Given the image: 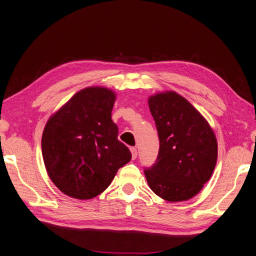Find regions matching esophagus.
Returning <instances> with one entry per match:
<instances>
[{
	"label": "esophagus",
	"instance_id": "esophagus-1",
	"mask_svg": "<svg viewBox=\"0 0 256 256\" xmlns=\"http://www.w3.org/2000/svg\"><path fill=\"white\" fill-rule=\"evenodd\" d=\"M130 152H132V159L135 160L138 157V150L135 147H130Z\"/></svg>",
	"mask_w": 256,
	"mask_h": 256
}]
</instances>
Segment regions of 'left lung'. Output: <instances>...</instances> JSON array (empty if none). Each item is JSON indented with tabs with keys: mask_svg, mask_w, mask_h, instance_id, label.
I'll list each match as a JSON object with an SVG mask.
<instances>
[{
	"mask_svg": "<svg viewBox=\"0 0 256 256\" xmlns=\"http://www.w3.org/2000/svg\"><path fill=\"white\" fill-rule=\"evenodd\" d=\"M148 104L160 145L156 164L144 170L148 186L167 202L188 200L215 169L216 136L205 118L179 94H156Z\"/></svg>",
	"mask_w": 256,
	"mask_h": 256,
	"instance_id": "8db88e82",
	"label": "left lung"
}]
</instances>
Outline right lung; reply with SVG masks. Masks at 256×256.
<instances>
[{
    "label": "right lung",
    "mask_w": 256,
    "mask_h": 256,
    "mask_svg": "<svg viewBox=\"0 0 256 256\" xmlns=\"http://www.w3.org/2000/svg\"><path fill=\"white\" fill-rule=\"evenodd\" d=\"M114 101L111 89L87 87L46 124L41 150L48 176L70 198H96L132 158L118 140V130L111 118Z\"/></svg>",
    "instance_id": "obj_1"
}]
</instances>
